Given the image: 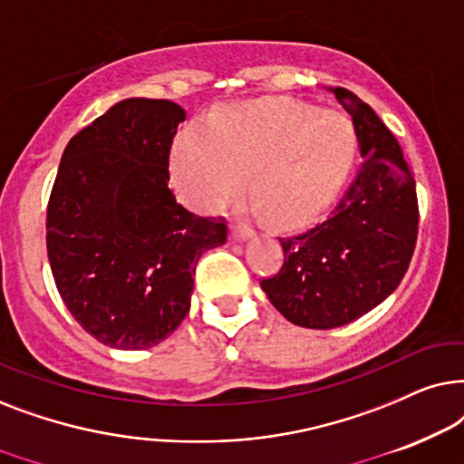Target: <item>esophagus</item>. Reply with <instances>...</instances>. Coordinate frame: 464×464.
I'll list each match as a JSON object with an SVG mask.
<instances>
[{
	"label": "esophagus",
	"instance_id": "34e87169",
	"mask_svg": "<svg viewBox=\"0 0 464 464\" xmlns=\"http://www.w3.org/2000/svg\"><path fill=\"white\" fill-rule=\"evenodd\" d=\"M250 233H252V228L248 225H244V222H237V225L231 228V237L237 239V242H239V239L248 237Z\"/></svg>",
	"mask_w": 464,
	"mask_h": 464
}]
</instances>
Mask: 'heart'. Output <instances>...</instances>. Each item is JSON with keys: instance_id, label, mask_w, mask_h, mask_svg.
<instances>
[{"instance_id": "b5f03b06", "label": "heart", "mask_w": 464, "mask_h": 464, "mask_svg": "<svg viewBox=\"0 0 464 464\" xmlns=\"http://www.w3.org/2000/svg\"><path fill=\"white\" fill-rule=\"evenodd\" d=\"M356 150L348 116L307 103L246 102L187 129L174 146V176L197 208L227 199L250 171V188L277 220L312 214L343 182Z\"/></svg>"}]
</instances>
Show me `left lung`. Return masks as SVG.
Masks as SVG:
<instances>
[{
	"mask_svg": "<svg viewBox=\"0 0 464 464\" xmlns=\"http://www.w3.org/2000/svg\"><path fill=\"white\" fill-rule=\"evenodd\" d=\"M331 92L352 116L362 165L326 218L280 237L282 267L261 280L276 310L305 329H335L380 305L418 237L416 180L397 138L354 92Z\"/></svg>",
	"mask_w": 464,
	"mask_h": 464,
	"instance_id": "1",
	"label": "left lung"
}]
</instances>
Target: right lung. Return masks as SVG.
Masks as SVG:
<instances>
[{
  "instance_id": "obj_1",
  "label": "right lung",
  "mask_w": 464,
  "mask_h": 464,
  "mask_svg": "<svg viewBox=\"0 0 464 464\" xmlns=\"http://www.w3.org/2000/svg\"><path fill=\"white\" fill-rule=\"evenodd\" d=\"M187 112L169 99L116 103L73 135L46 209L53 277L73 320L119 350L152 348L190 307L199 256L227 220L188 212L169 188V152Z\"/></svg>"
}]
</instances>
